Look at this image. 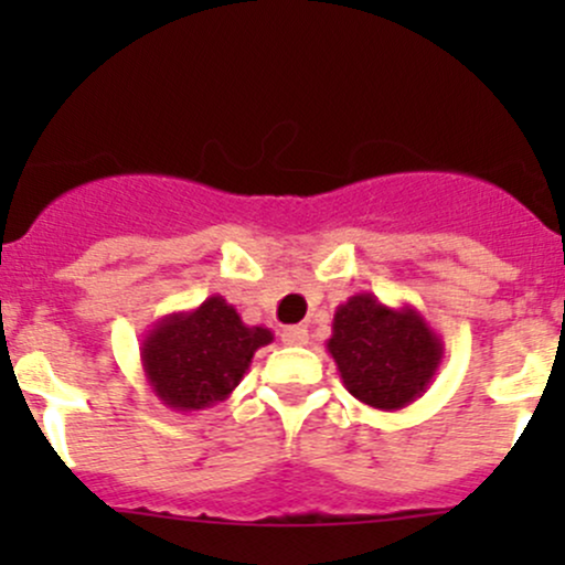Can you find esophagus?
Wrapping results in <instances>:
<instances>
[{"label":"esophagus","mask_w":565,"mask_h":565,"mask_svg":"<svg viewBox=\"0 0 565 565\" xmlns=\"http://www.w3.org/2000/svg\"><path fill=\"white\" fill-rule=\"evenodd\" d=\"M284 345H305L308 342V329L305 327H287L281 332Z\"/></svg>","instance_id":"1"}]
</instances>
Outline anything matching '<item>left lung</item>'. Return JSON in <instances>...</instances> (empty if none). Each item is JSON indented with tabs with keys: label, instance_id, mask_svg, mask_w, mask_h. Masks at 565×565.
I'll return each mask as SVG.
<instances>
[{
	"label": "left lung",
	"instance_id": "obj_1",
	"mask_svg": "<svg viewBox=\"0 0 565 565\" xmlns=\"http://www.w3.org/2000/svg\"><path fill=\"white\" fill-rule=\"evenodd\" d=\"M327 350L345 391L380 412L417 401L444 361V340L414 305L391 308L369 291L334 310Z\"/></svg>",
	"mask_w": 565,
	"mask_h": 565
}]
</instances>
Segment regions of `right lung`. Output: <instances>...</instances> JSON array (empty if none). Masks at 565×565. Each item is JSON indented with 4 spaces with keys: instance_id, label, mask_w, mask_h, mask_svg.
Here are the masks:
<instances>
[{
    "instance_id": "1",
    "label": "right lung",
    "mask_w": 565,
    "mask_h": 565,
    "mask_svg": "<svg viewBox=\"0 0 565 565\" xmlns=\"http://www.w3.org/2000/svg\"><path fill=\"white\" fill-rule=\"evenodd\" d=\"M274 342L265 327H246L225 297L167 313L140 342L151 393L172 412H201L225 401L244 380L260 348Z\"/></svg>"
}]
</instances>
